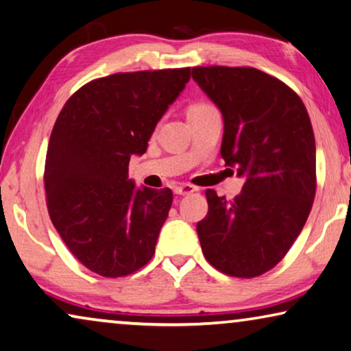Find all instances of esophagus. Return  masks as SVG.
I'll return each mask as SVG.
<instances>
[{
  "instance_id": "esophagus-1",
  "label": "esophagus",
  "mask_w": 351,
  "mask_h": 351,
  "mask_svg": "<svg viewBox=\"0 0 351 351\" xmlns=\"http://www.w3.org/2000/svg\"><path fill=\"white\" fill-rule=\"evenodd\" d=\"M175 193H178V195H189V193L195 192L197 189L191 184H180V186H175Z\"/></svg>"
}]
</instances>
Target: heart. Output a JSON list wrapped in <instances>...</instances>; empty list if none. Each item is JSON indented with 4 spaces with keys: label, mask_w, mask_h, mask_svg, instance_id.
Returning a JSON list of instances; mask_svg holds the SVG:
<instances>
[{
    "label": "heart",
    "mask_w": 351,
    "mask_h": 351,
    "mask_svg": "<svg viewBox=\"0 0 351 351\" xmlns=\"http://www.w3.org/2000/svg\"><path fill=\"white\" fill-rule=\"evenodd\" d=\"M211 108H214V107L209 106V104L198 102V104H193V106H191L189 110H187V113H200V112H206V110H211Z\"/></svg>",
    "instance_id": "b5f03b06"
}]
</instances>
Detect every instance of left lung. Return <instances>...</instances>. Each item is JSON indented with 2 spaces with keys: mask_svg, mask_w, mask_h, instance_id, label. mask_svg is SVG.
Masks as SVG:
<instances>
[{
  "mask_svg": "<svg viewBox=\"0 0 351 351\" xmlns=\"http://www.w3.org/2000/svg\"><path fill=\"white\" fill-rule=\"evenodd\" d=\"M192 78L223 117L221 154L245 176L233 200L206 191L197 223L205 258L223 274L250 279L285 257L315 198V137L300 96L255 67H193Z\"/></svg>",
  "mask_w": 351,
  "mask_h": 351,
  "instance_id": "obj_1",
  "label": "left lung"
}]
</instances>
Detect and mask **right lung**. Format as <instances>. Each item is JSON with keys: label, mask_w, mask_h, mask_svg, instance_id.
Segmentation results:
<instances>
[{"label": "right lung", "mask_w": 351, "mask_h": 351, "mask_svg": "<svg viewBox=\"0 0 351 351\" xmlns=\"http://www.w3.org/2000/svg\"><path fill=\"white\" fill-rule=\"evenodd\" d=\"M191 67L119 72L67 99L47 148L44 184L51 222L88 269L123 277L153 258L173 193L135 187L129 160L184 90Z\"/></svg>", "instance_id": "1"}]
</instances>
